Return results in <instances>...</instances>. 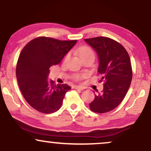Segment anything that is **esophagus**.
Listing matches in <instances>:
<instances>
[{
  "label": "esophagus",
  "mask_w": 151,
  "mask_h": 151,
  "mask_svg": "<svg viewBox=\"0 0 151 151\" xmlns=\"http://www.w3.org/2000/svg\"><path fill=\"white\" fill-rule=\"evenodd\" d=\"M74 89H80V90H82V89H84V88L83 87V86H77V85H75L73 86Z\"/></svg>",
  "instance_id": "obj_1"
}]
</instances>
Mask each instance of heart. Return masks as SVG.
Masks as SVG:
<instances>
[{"label":"heart","mask_w":151,"mask_h":151,"mask_svg":"<svg viewBox=\"0 0 151 151\" xmlns=\"http://www.w3.org/2000/svg\"><path fill=\"white\" fill-rule=\"evenodd\" d=\"M78 53H79V58H80L81 60H83V59L88 58V57H94V54H93V50L91 49V48L89 47L84 46L81 47L78 50ZM70 57V54H67L65 57V60H67ZM77 79H80L81 76L77 75Z\"/></svg>","instance_id":"obj_1"}]
</instances>
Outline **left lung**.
I'll list each match as a JSON object with an SVG mask.
<instances>
[{
    "instance_id": "left-lung-1",
    "label": "left lung",
    "mask_w": 151,
    "mask_h": 151,
    "mask_svg": "<svg viewBox=\"0 0 151 151\" xmlns=\"http://www.w3.org/2000/svg\"><path fill=\"white\" fill-rule=\"evenodd\" d=\"M84 41L97 54V71L102 76L100 81L104 83L102 92L94 93L89 108L95 113L109 112L120 104L131 85L133 74L130 57L124 47L111 38L97 37Z\"/></svg>"
}]
</instances>
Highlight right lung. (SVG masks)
Here are the masks:
<instances>
[{
    "label": "right lung",
    "instance_id": "1",
    "mask_svg": "<svg viewBox=\"0 0 151 151\" xmlns=\"http://www.w3.org/2000/svg\"><path fill=\"white\" fill-rule=\"evenodd\" d=\"M77 43L40 37L27 43L22 50L16 66L19 87L26 101L44 114L57 111L61 107L67 84H56L48 79L50 67L60 64Z\"/></svg>",
    "mask_w": 151,
    "mask_h": 151
}]
</instances>
